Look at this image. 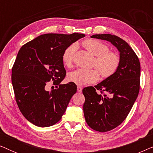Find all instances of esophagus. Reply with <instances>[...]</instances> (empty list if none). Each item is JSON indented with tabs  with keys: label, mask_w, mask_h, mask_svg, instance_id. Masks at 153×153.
Here are the masks:
<instances>
[{
	"label": "esophagus",
	"mask_w": 153,
	"mask_h": 153,
	"mask_svg": "<svg viewBox=\"0 0 153 153\" xmlns=\"http://www.w3.org/2000/svg\"><path fill=\"white\" fill-rule=\"evenodd\" d=\"M77 91H78L79 93H81V92H82V88L81 86L77 87Z\"/></svg>",
	"instance_id": "esophagus-1"
}]
</instances>
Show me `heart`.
<instances>
[{"instance_id":"heart-1","label":"heart","mask_w":153,"mask_h":153,"mask_svg":"<svg viewBox=\"0 0 153 153\" xmlns=\"http://www.w3.org/2000/svg\"><path fill=\"white\" fill-rule=\"evenodd\" d=\"M82 45L90 53L95 56L93 65L100 71L102 76L107 78L116 73L120 65V57L115 52L110 51L107 45L99 40L93 39H85L83 42ZM76 49V45L73 44L64 51L62 62L65 66H72ZM97 70V69H78L69 73L68 79L70 82L79 85L95 83L100 79L99 71Z\"/></svg>"}]
</instances>
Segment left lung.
I'll list each match as a JSON object with an SVG mask.
<instances>
[{
  "mask_svg": "<svg viewBox=\"0 0 153 153\" xmlns=\"http://www.w3.org/2000/svg\"><path fill=\"white\" fill-rule=\"evenodd\" d=\"M91 37L109 42L120 53V65L114 75L83 89L85 121L94 130L104 132L120 125L132 108L139 92L141 65L135 52L119 37L99 34ZM104 91L106 94L102 96Z\"/></svg>",
  "mask_w": 153,
  "mask_h": 153,
  "instance_id": "1",
  "label": "left lung"
}]
</instances>
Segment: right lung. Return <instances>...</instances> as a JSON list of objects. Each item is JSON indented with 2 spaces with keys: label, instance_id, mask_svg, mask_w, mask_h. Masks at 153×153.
<instances>
[{
  "label": "right lung",
  "instance_id": "right-lung-1",
  "mask_svg": "<svg viewBox=\"0 0 153 153\" xmlns=\"http://www.w3.org/2000/svg\"><path fill=\"white\" fill-rule=\"evenodd\" d=\"M81 33H48L38 36L18 52L12 69V83L16 102L29 122L41 127L55 125L62 118L77 87L70 82L61 84L66 74L62 62L65 50L84 37ZM50 80L57 89L47 91Z\"/></svg>",
  "mask_w": 153,
  "mask_h": 153
}]
</instances>
